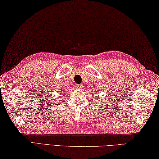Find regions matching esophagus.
Returning a JSON list of instances; mask_svg holds the SVG:
<instances>
[{
  "mask_svg": "<svg viewBox=\"0 0 159 159\" xmlns=\"http://www.w3.org/2000/svg\"><path fill=\"white\" fill-rule=\"evenodd\" d=\"M76 88L78 89H80L82 88V84H77L76 85Z\"/></svg>",
  "mask_w": 159,
  "mask_h": 159,
  "instance_id": "1",
  "label": "esophagus"
}]
</instances>
